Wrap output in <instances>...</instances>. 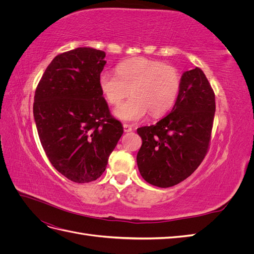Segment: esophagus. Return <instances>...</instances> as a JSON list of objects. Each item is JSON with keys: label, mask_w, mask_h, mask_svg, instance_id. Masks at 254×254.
<instances>
[{"label": "esophagus", "mask_w": 254, "mask_h": 254, "mask_svg": "<svg viewBox=\"0 0 254 254\" xmlns=\"http://www.w3.org/2000/svg\"><path fill=\"white\" fill-rule=\"evenodd\" d=\"M123 127H124V131L125 132H131L132 131V127L131 126H130V125H128V124H124V125H123Z\"/></svg>", "instance_id": "obj_1"}]
</instances>
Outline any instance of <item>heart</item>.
Returning a JSON list of instances; mask_svg holds the SVG:
<instances>
[{
  "instance_id": "heart-1",
  "label": "heart",
  "mask_w": 254,
  "mask_h": 254,
  "mask_svg": "<svg viewBox=\"0 0 254 254\" xmlns=\"http://www.w3.org/2000/svg\"><path fill=\"white\" fill-rule=\"evenodd\" d=\"M117 73L103 72L98 83L111 105H118L129 92L131 93L113 110L123 122L140 121L148 111L152 117H161L172 109L179 95L178 71L161 61L143 57L126 60L118 65Z\"/></svg>"
}]
</instances>
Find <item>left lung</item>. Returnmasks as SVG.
I'll list each match as a JSON object with an SVG mask.
<instances>
[{"label":"left lung","instance_id":"obj_1","mask_svg":"<svg viewBox=\"0 0 254 254\" xmlns=\"http://www.w3.org/2000/svg\"><path fill=\"white\" fill-rule=\"evenodd\" d=\"M171 113L156 125L137 128L142 146L136 155L143 179L158 188L186 180L204 159L215 114V95L199 67L181 76Z\"/></svg>","mask_w":254,"mask_h":254}]
</instances>
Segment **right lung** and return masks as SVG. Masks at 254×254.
Returning a JSON list of instances; mask_svg holds the SVG:
<instances>
[{"instance_id": "right-lung-1", "label": "right lung", "mask_w": 254, "mask_h": 254, "mask_svg": "<svg viewBox=\"0 0 254 254\" xmlns=\"http://www.w3.org/2000/svg\"><path fill=\"white\" fill-rule=\"evenodd\" d=\"M105 57L91 48L60 54L36 89L34 118L41 145L52 165L73 182L99 178L124 132L99 89Z\"/></svg>"}]
</instances>
